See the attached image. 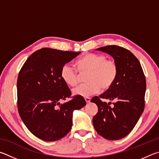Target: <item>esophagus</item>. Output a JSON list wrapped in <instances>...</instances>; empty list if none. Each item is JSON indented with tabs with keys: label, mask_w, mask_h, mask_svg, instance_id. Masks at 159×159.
<instances>
[{
	"label": "esophagus",
	"mask_w": 159,
	"mask_h": 159,
	"mask_svg": "<svg viewBox=\"0 0 159 159\" xmlns=\"http://www.w3.org/2000/svg\"><path fill=\"white\" fill-rule=\"evenodd\" d=\"M84 100H85V101L87 102V103H89L91 98H89V97H86V98H84Z\"/></svg>",
	"instance_id": "1"
}]
</instances>
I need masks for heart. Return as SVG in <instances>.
I'll list each match as a JSON object with an SVG mask.
<instances>
[{
	"label": "heart",
	"instance_id": "heart-1",
	"mask_svg": "<svg viewBox=\"0 0 159 159\" xmlns=\"http://www.w3.org/2000/svg\"><path fill=\"white\" fill-rule=\"evenodd\" d=\"M76 68L69 64L63 66L61 70V77L70 87L77 84L79 74L87 72L85 81L87 83L73 89L75 96L89 97L98 93L102 89H107L117 77L118 68L115 61L108 60L105 56L87 53L83 55L75 63Z\"/></svg>",
	"mask_w": 159,
	"mask_h": 159
}]
</instances>
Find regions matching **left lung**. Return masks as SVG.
I'll use <instances>...</instances> for the list:
<instances>
[{
    "mask_svg": "<svg viewBox=\"0 0 159 159\" xmlns=\"http://www.w3.org/2000/svg\"><path fill=\"white\" fill-rule=\"evenodd\" d=\"M112 56L118 68L115 82L91 102L98 111L93 118L94 129L102 137L116 140L126 137L137 124L144 108L146 80L140 63L129 50L117 45L96 49ZM101 98L115 100L114 107L102 102Z\"/></svg>",
    "mask_w": 159,
    "mask_h": 159,
    "instance_id": "1",
    "label": "left lung"
}]
</instances>
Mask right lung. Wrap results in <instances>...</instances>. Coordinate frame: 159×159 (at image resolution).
I'll return each instance as SVG.
<instances>
[{
  "instance_id": "add662e5",
  "label": "right lung",
  "mask_w": 159,
  "mask_h": 159,
  "mask_svg": "<svg viewBox=\"0 0 159 159\" xmlns=\"http://www.w3.org/2000/svg\"><path fill=\"white\" fill-rule=\"evenodd\" d=\"M43 48L27 58L17 78L19 116L30 133L41 140L52 142L63 138L71 130L72 112L86 105L84 98L71 96L61 77L63 66L80 54Z\"/></svg>"
}]
</instances>
